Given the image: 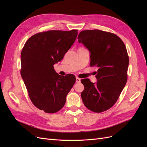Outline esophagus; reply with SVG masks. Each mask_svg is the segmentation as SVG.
Masks as SVG:
<instances>
[{"label": "esophagus", "mask_w": 147, "mask_h": 147, "mask_svg": "<svg viewBox=\"0 0 147 147\" xmlns=\"http://www.w3.org/2000/svg\"><path fill=\"white\" fill-rule=\"evenodd\" d=\"M81 82V79L79 78L78 77H76V82L77 83H80Z\"/></svg>", "instance_id": "1"}]
</instances>
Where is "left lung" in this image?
Segmentation results:
<instances>
[{"label": "left lung", "instance_id": "8db88e82", "mask_svg": "<svg viewBox=\"0 0 147 147\" xmlns=\"http://www.w3.org/2000/svg\"><path fill=\"white\" fill-rule=\"evenodd\" d=\"M78 39L90 51V65L97 69L96 83L81 80L84 86L81 93L83 102L92 112H104L116 103L126 83V48L117 35L97 29L82 31Z\"/></svg>", "mask_w": 147, "mask_h": 147}]
</instances>
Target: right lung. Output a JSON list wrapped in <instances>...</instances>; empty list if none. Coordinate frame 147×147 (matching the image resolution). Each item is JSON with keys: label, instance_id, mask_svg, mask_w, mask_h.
Listing matches in <instances>:
<instances>
[{"label": "right lung", "instance_id": "1", "mask_svg": "<svg viewBox=\"0 0 147 147\" xmlns=\"http://www.w3.org/2000/svg\"><path fill=\"white\" fill-rule=\"evenodd\" d=\"M77 30H50L30 37L21 54V75L34 105L48 113L63 107L75 83L72 74L61 76L54 64L63 59L78 35Z\"/></svg>", "mask_w": 147, "mask_h": 147}]
</instances>
